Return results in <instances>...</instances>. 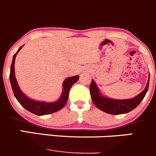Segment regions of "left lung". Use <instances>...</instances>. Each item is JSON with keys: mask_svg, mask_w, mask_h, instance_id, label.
<instances>
[{"mask_svg": "<svg viewBox=\"0 0 156 156\" xmlns=\"http://www.w3.org/2000/svg\"><path fill=\"white\" fill-rule=\"evenodd\" d=\"M149 75L147 84L144 90L135 98L127 100H115L106 98L100 93V90L96 85L95 81L92 79L90 85V92L94 104L102 111L109 114H123L129 113L136 108L141 103L146 96L149 89Z\"/></svg>", "mask_w": 156, "mask_h": 156, "instance_id": "left-lung-1", "label": "left lung"}]
</instances>
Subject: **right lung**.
I'll list each match as a JSON object with an SVG mask.
<instances>
[{"label":"right lung","instance_id":"right-lung-1","mask_svg":"<svg viewBox=\"0 0 156 156\" xmlns=\"http://www.w3.org/2000/svg\"><path fill=\"white\" fill-rule=\"evenodd\" d=\"M22 46L19 48L17 52L13 55V61H12L11 66H10V81L11 84L12 90H13V94H14L15 98L18 101V102L24 107L27 110L31 112V113H34V114L38 115V116H42V115H47L50 114V113H55V112L61 110L65 105H66V102L68 101L69 94V90H70L71 87L75 83L78 81L79 76L76 75V76L73 77H69L66 78L63 82V90L62 93L61 97L58 101H55V102L52 103H47V102H43V101H37L32 100L29 98L28 97L26 96L22 90L20 88L18 83L16 81V77H15V72H14V63H15V58H16V54L18 53L20 50L22 49Z\"/></svg>","mask_w":156,"mask_h":156}]
</instances>
